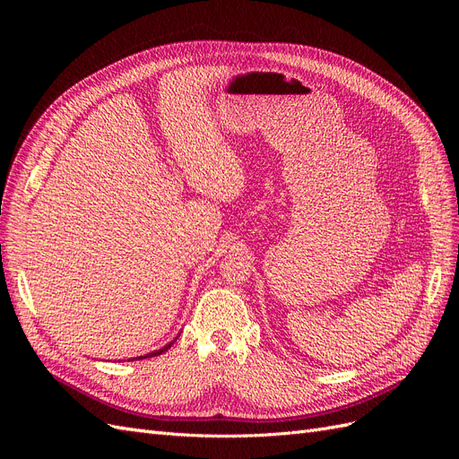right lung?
Instances as JSON below:
<instances>
[{"label":"right lung","instance_id":"right-lung-1","mask_svg":"<svg viewBox=\"0 0 459 459\" xmlns=\"http://www.w3.org/2000/svg\"><path fill=\"white\" fill-rule=\"evenodd\" d=\"M177 339H178V336H177ZM177 339L173 341V342H169V344H165L163 348H160V350H154V351H151V353H144V355H139V357H134L132 360H135V359H147V357H156V355H161V353H165L169 348H171L175 342H177ZM130 360V359H128Z\"/></svg>","mask_w":459,"mask_h":459}]
</instances>
